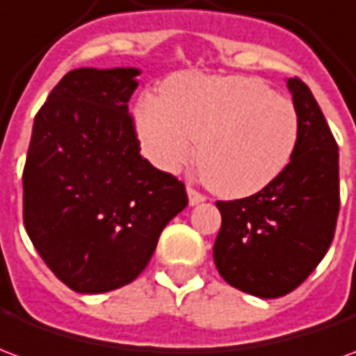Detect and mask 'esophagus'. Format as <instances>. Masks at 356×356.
<instances>
[{
  "instance_id": "obj_1",
  "label": "esophagus",
  "mask_w": 356,
  "mask_h": 356,
  "mask_svg": "<svg viewBox=\"0 0 356 356\" xmlns=\"http://www.w3.org/2000/svg\"><path fill=\"white\" fill-rule=\"evenodd\" d=\"M186 194H188V204H191V206H196V204H200V202L206 200V196L198 193L193 186H186Z\"/></svg>"
}]
</instances>
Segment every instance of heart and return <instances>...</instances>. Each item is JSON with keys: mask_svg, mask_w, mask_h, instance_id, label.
Instances as JSON below:
<instances>
[{"mask_svg": "<svg viewBox=\"0 0 356 356\" xmlns=\"http://www.w3.org/2000/svg\"><path fill=\"white\" fill-rule=\"evenodd\" d=\"M135 127L143 152L163 171L188 162L198 139L202 177L231 198L270 185L290 163L299 137L291 101L244 76H175L162 97H140Z\"/></svg>", "mask_w": 356, "mask_h": 356, "instance_id": "obj_1", "label": "heart"}]
</instances>
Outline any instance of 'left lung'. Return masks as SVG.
I'll return each mask as SVG.
<instances>
[{
    "label": "left lung",
    "mask_w": 356,
    "mask_h": 356,
    "mask_svg": "<svg viewBox=\"0 0 356 356\" xmlns=\"http://www.w3.org/2000/svg\"><path fill=\"white\" fill-rule=\"evenodd\" d=\"M299 118L293 156L278 177L242 200L217 202L213 261L227 282L255 298H282L328 252L339 213V152L311 89L286 81Z\"/></svg>",
    "instance_id": "obj_1"
}]
</instances>
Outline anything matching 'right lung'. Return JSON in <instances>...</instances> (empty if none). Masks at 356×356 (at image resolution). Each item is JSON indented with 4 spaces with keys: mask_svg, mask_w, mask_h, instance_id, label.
Here are the masks:
<instances>
[{
    "mask_svg": "<svg viewBox=\"0 0 356 356\" xmlns=\"http://www.w3.org/2000/svg\"><path fill=\"white\" fill-rule=\"evenodd\" d=\"M139 68H76L35 114L24 227L58 280L80 293L133 282L163 227L188 204L185 185L139 154L127 102Z\"/></svg>",
    "mask_w": 356,
    "mask_h": 356,
    "instance_id": "right-lung-1",
    "label": "right lung"
}]
</instances>
